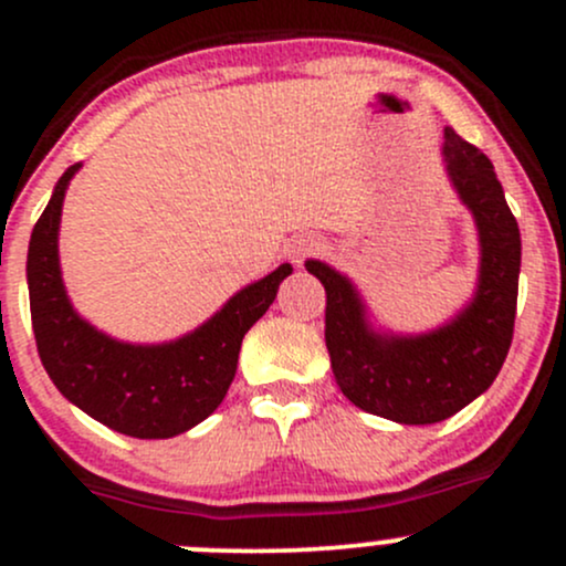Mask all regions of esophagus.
I'll return each instance as SVG.
<instances>
[{
  "instance_id": "obj_1",
  "label": "esophagus",
  "mask_w": 566,
  "mask_h": 566,
  "mask_svg": "<svg viewBox=\"0 0 566 566\" xmlns=\"http://www.w3.org/2000/svg\"><path fill=\"white\" fill-rule=\"evenodd\" d=\"M325 249V241L317 235H295L293 241L287 243V260L290 263L301 265L303 260L312 258V254H319Z\"/></svg>"
}]
</instances>
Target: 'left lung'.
<instances>
[{
    "instance_id": "left-lung-1",
    "label": "left lung",
    "mask_w": 566,
    "mask_h": 566,
    "mask_svg": "<svg viewBox=\"0 0 566 566\" xmlns=\"http://www.w3.org/2000/svg\"><path fill=\"white\" fill-rule=\"evenodd\" d=\"M444 163L480 235L474 298L442 328L398 336L368 323L355 284L319 260L306 271L323 282L325 344L344 396L363 412L403 426L453 418L491 388L510 353L521 273V230L491 159L455 129H444Z\"/></svg>"
}]
</instances>
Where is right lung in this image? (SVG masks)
Returning <instances> with one entry per match:
<instances>
[{
	"label": "right lung",
	"mask_w": 566,
	"mask_h": 566,
	"mask_svg": "<svg viewBox=\"0 0 566 566\" xmlns=\"http://www.w3.org/2000/svg\"><path fill=\"white\" fill-rule=\"evenodd\" d=\"M81 163L64 170L27 254L29 306L38 353L59 392L88 418L135 439H170L203 423L228 396L247 331L293 273L284 263L238 293L200 328L165 344H127L73 308L59 268L64 192Z\"/></svg>",
	"instance_id": "obj_1"
}]
</instances>
